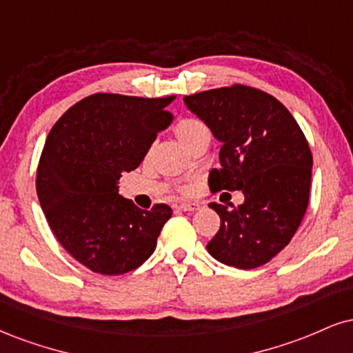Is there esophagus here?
<instances>
[{"label":"esophagus","instance_id":"34e87169","mask_svg":"<svg viewBox=\"0 0 353 353\" xmlns=\"http://www.w3.org/2000/svg\"><path fill=\"white\" fill-rule=\"evenodd\" d=\"M177 209H181L184 212H195V210L201 209V205L195 202H184V203H179V205H177Z\"/></svg>","mask_w":353,"mask_h":353}]
</instances>
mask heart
I'll return each mask as SVG.
<instances>
[{
  "mask_svg": "<svg viewBox=\"0 0 353 353\" xmlns=\"http://www.w3.org/2000/svg\"><path fill=\"white\" fill-rule=\"evenodd\" d=\"M174 133H176V136L179 138V141L182 144H185V146L190 148L199 138H201V136L209 134V130H207V126L203 125L202 121L194 120V118H185V120L179 121L176 126H174ZM181 192L189 194L190 189L182 188Z\"/></svg>",
  "mask_w": 353,
  "mask_h": 353,
  "instance_id": "heart-1",
  "label": "heart"
}]
</instances>
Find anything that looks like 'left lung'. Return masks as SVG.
<instances>
[{"label": "left lung", "mask_w": 353, "mask_h": 353, "mask_svg": "<svg viewBox=\"0 0 353 353\" xmlns=\"http://www.w3.org/2000/svg\"><path fill=\"white\" fill-rule=\"evenodd\" d=\"M184 101L222 143V168L210 171V190L245 195L232 210L210 203L220 228L207 250L223 265L258 268L290 243L303 222L312 172L307 139L290 110L258 88L235 83Z\"/></svg>", "instance_id": "obj_1"}]
</instances>
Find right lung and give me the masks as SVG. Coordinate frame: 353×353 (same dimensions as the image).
Masks as SVG:
<instances>
[{"instance_id": "1", "label": "right lung", "mask_w": 353, "mask_h": 353, "mask_svg": "<svg viewBox=\"0 0 353 353\" xmlns=\"http://www.w3.org/2000/svg\"><path fill=\"white\" fill-rule=\"evenodd\" d=\"M176 97L95 93L80 100L49 131L36 190L50 230L65 252L93 273L125 274L154 252L172 209L141 210L118 194L123 172L141 164Z\"/></svg>"}]
</instances>
